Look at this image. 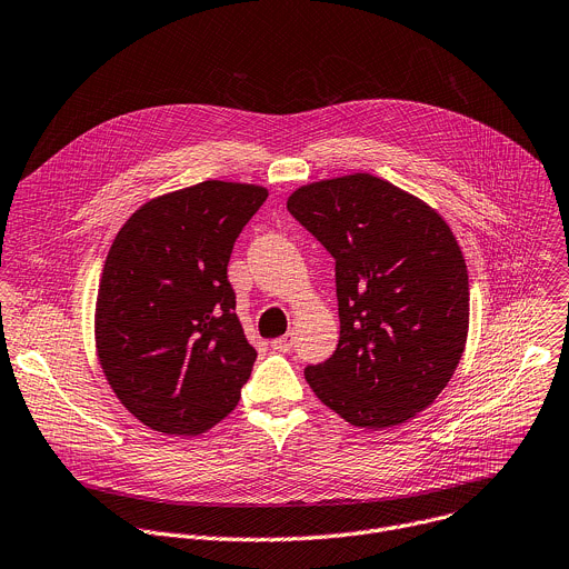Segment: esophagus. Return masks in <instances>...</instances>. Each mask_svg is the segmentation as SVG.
Returning <instances> with one entry per match:
<instances>
[{
	"label": "esophagus",
	"instance_id": "esophagus-1",
	"mask_svg": "<svg viewBox=\"0 0 569 569\" xmlns=\"http://www.w3.org/2000/svg\"><path fill=\"white\" fill-rule=\"evenodd\" d=\"M291 346H293V335H284V337H278V339H273V341H271V348H273V351H280V353L291 351Z\"/></svg>",
	"mask_w": 569,
	"mask_h": 569
}]
</instances>
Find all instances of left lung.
<instances>
[{"mask_svg":"<svg viewBox=\"0 0 569 569\" xmlns=\"http://www.w3.org/2000/svg\"><path fill=\"white\" fill-rule=\"evenodd\" d=\"M287 209L335 257L339 343L305 380L353 426L412 419L440 397L467 343L469 278L451 228L369 172L305 184Z\"/></svg>","mask_w":569,"mask_h":569,"instance_id":"obj_1","label":"left lung"}]
</instances>
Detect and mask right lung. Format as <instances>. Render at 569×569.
<instances>
[{
  "instance_id": "add662e5",
  "label": "right lung",
  "mask_w": 569,
  "mask_h": 569,
  "mask_svg": "<svg viewBox=\"0 0 569 569\" xmlns=\"http://www.w3.org/2000/svg\"><path fill=\"white\" fill-rule=\"evenodd\" d=\"M269 191L207 180L141 204L116 234L96 302V348L120 403L148 428L200 435L241 399L257 351L228 261Z\"/></svg>"
}]
</instances>
